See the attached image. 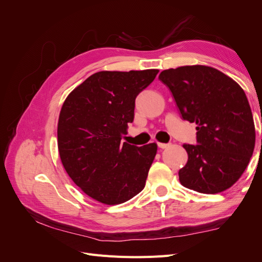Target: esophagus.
Masks as SVG:
<instances>
[{
  "instance_id": "obj_1",
  "label": "esophagus",
  "mask_w": 262,
  "mask_h": 262,
  "mask_svg": "<svg viewBox=\"0 0 262 262\" xmlns=\"http://www.w3.org/2000/svg\"><path fill=\"white\" fill-rule=\"evenodd\" d=\"M157 146L160 148H166L167 146H169L168 143H161V142H157Z\"/></svg>"
}]
</instances>
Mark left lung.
<instances>
[{
  "instance_id": "8db88e82",
  "label": "left lung",
  "mask_w": 262,
  "mask_h": 262,
  "mask_svg": "<svg viewBox=\"0 0 262 262\" xmlns=\"http://www.w3.org/2000/svg\"><path fill=\"white\" fill-rule=\"evenodd\" d=\"M168 87L184 120L196 123V145L184 144L188 162L182 186L219 193L239 179L256 142L251 109L242 87L219 70L186 66L158 76Z\"/></svg>"
}]
</instances>
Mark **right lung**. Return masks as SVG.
Masks as SVG:
<instances>
[{
  "label": "right lung",
  "instance_id": "add662e5",
  "mask_svg": "<svg viewBox=\"0 0 262 262\" xmlns=\"http://www.w3.org/2000/svg\"><path fill=\"white\" fill-rule=\"evenodd\" d=\"M158 70L91 75L71 93L58 123L61 162L75 185L105 204L128 201L143 190L157 145L121 142L133 121L138 95Z\"/></svg>",
  "mask_w": 262,
  "mask_h": 262
}]
</instances>
